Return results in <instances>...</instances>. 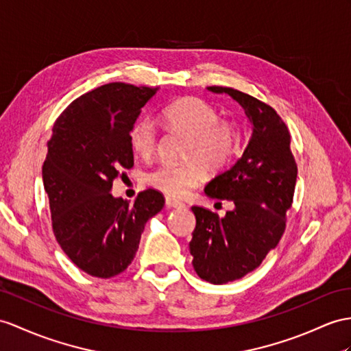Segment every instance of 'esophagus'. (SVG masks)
I'll list each match as a JSON object with an SVG mask.
<instances>
[{
	"mask_svg": "<svg viewBox=\"0 0 351 351\" xmlns=\"http://www.w3.org/2000/svg\"><path fill=\"white\" fill-rule=\"evenodd\" d=\"M165 202H167L168 207H173V208H182V207H184V204L182 201H177L174 198H169V196H167Z\"/></svg>",
	"mask_w": 351,
	"mask_h": 351,
	"instance_id": "34e87169",
	"label": "esophagus"
}]
</instances>
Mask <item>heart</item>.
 I'll use <instances>...</instances> for the list:
<instances>
[{
  "label": "heart",
  "mask_w": 351,
  "mask_h": 351,
  "mask_svg": "<svg viewBox=\"0 0 351 351\" xmlns=\"http://www.w3.org/2000/svg\"><path fill=\"white\" fill-rule=\"evenodd\" d=\"M219 111L198 97H184L169 102L160 111V119L171 131L187 136L184 164H159L150 169L146 182L169 198H183L205 177V169L217 173L232 159L238 146L234 122L219 119ZM130 147L136 156L147 160L158 146V134L150 121H138L128 135Z\"/></svg>",
  "instance_id": "1"
}]
</instances>
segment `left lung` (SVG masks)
<instances>
[{"label": "left lung", "instance_id": "left-lung-1", "mask_svg": "<svg viewBox=\"0 0 351 351\" xmlns=\"http://www.w3.org/2000/svg\"><path fill=\"white\" fill-rule=\"evenodd\" d=\"M235 99L250 119L253 134L243 156L205 186L211 198L232 201L225 217L193 205V268L202 280L223 285L249 274L276 249L286 229L298 176L290 134L277 111L232 88L210 86Z\"/></svg>", "mask_w": 351, "mask_h": 351}]
</instances>
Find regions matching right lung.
I'll use <instances>...</instances> for the list:
<instances>
[{
    "label": "right lung",
    "mask_w": 351,
    "mask_h": 351,
    "mask_svg": "<svg viewBox=\"0 0 351 351\" xmlns=\"http://www.w3.org/2000/svg\"><path fill=\"white\" fill-rule=\"evenodd\" d=\"M155 88L108 83L74 99L52 128L43 183L56 241L77 268L98 278L123 272L146 221L164 208L156 189L134 204L110 193L134 167L128 135Z\"/></svg>",
    "instance_id": "1"
}]
</instances>
